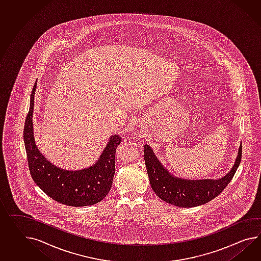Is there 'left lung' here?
I'll use <instances>...</instances> for the list:
<instances>
[{
  "label": "left lung",
  "mask_w": 261,
  "mask_h": 261,
  "mask_svg": "<svg viewBox=\"0 0 261 261\" xmlns=\"http://www.w3.org/2000/svg\"><path fill=\"white\" fill-rule=\"evenodd\" d=\"M241 144L232 169L219 180H187L169 173L157 159L152 148L145 145V164L152 190L161 200L179 207H194L212 201L233 179L241 164Z\"/></svg>",
  "instance_id": "8db88e82"
}]
</instances>
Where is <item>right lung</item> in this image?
<instances>
[{"label":"right lung","instance_id":"1","mask_svg":"<svg viewBox=\"0 0 261 261\" xmlns=\"http://www.w3.org/2000/svg\"><path fill=\"white\" fill-rule=\"evenodd\" d=\"M30 96V109L27 115L23 140L31 177L36 185L55 201L69 206H88L102 201L109 193L115 173V151L121 136L110 137L107 146L97 162L81 170H65L56 167L41 154L34 137V95Z\"/></svg>","mask_w":261,"mask_h":261}]
</instances>
